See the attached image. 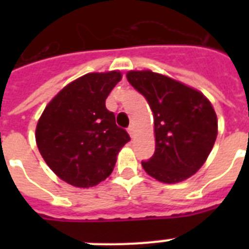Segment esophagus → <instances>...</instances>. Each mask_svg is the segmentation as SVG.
I'll list each match as a JSON object with an SVG mask.
<instances>
[{"label":"esophagus","mask_w":249,"mask_h":249,"mask_svg":"<svg viewBox=\"0 0 249 249\" xmlns=\"http://www.w3.org/2000/svg\"><path fill=\"white\" fill-rule=\"evenodd\" d=\"M128 133H129V136H130L133 138V136H134V128H133V126H129V128H128Z\"/></svg>","instance_id":"1"}]
</instances>
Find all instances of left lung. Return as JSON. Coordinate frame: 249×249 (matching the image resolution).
<instances>
[{"mask_svg": "<svg viewBox=\"0 0 249 249\" xmlns=\"http://www.w3.org/2000/svg\"><path fill=\"white\" fill-rule=\"evenodd\" d=\"M126 79L147 99L154 113L155 152L142 161L151 177L177 183L205 163L217 137V116L197 90L152 71H130Z\"/></svg>", "mask_w": 249, "mask_h": 249, "instance_id": "1", "label": "left lung"}]
</instances>
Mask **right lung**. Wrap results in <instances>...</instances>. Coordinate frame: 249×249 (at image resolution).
<instances>
[{
    "mask_svg": "<svg viewBox=\"0 0 249 249\" xmlns=\"http://www.w3.org/2000/svg\"><path fill=\"white\" fill-rule=\"evenodd\" d=\"M120 80L119 71L81 76L53 98L37 123L40 154L70 185L88 189L105 181L130 141L106 108V98Z\"/></svg>",
    "mask_w": 249,
    "mask_h": 249,
    "instance_id": "1",
    "label": "right lung"
}]
</instances>
